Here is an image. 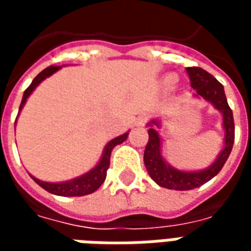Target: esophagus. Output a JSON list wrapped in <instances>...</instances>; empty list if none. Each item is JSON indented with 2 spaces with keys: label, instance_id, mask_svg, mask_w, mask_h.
<instances>
[{
  "label": "esophagus",
  "instance_id": "34e87169",
  "mask_svg": "<svg viewBox=\"0 0 251 251\" xmlns=\"http://www.w3.org/2000/svg\"><path fill=\"white\" fill-rule=\"evenodd\" d=\"M147 121H148L147 115H141V117H138V118H137L136 125L137 126H144L145 124H147Z\"/></svg>",
  "mask_w": 251,
  "mask_h": 251
}]
</instances>
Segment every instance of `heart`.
Segmentation results:
<instances>
[{
    "label": "heart",
    "instance_id": "1",
    "mask_svg": "<svg viewBox=\"0 0 251 251\" xmlns=\"http://www.w3.org/2000/svg\"><path fill=\"white\" fill-rule=\"evenodd\" d=\"M175 82H176V76H175V75H169V76L167 77V83H168V84H175Z\"/></svg>",
    "mask_w": 251,
    "mask_h": 251
}]
</instances>
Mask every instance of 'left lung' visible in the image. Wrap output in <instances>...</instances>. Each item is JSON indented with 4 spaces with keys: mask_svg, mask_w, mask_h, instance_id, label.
<instances>
[{
    "mask_svg": "<svg viewBox=\"0 0 251 251\" xmlns=\"http://www.w3.org/2000/svg\"><path fill=\"white\" fill-rule=\"evenodd\" d=\"M185 71L188 74L191 87L195 88V97H199L208 100L223 114V127H225V149L218 156L215 163L204 171L200 172H183L172 168L164 161L161 156V140L157 131L153 127H149L147 147L144 152V164L147 167L149 176L158 185L164 188L176 189V191H187V189L198 188L207 181H210L214 176L221 172L223 165L231 153L234 138H235V126L232 118V110L227 103L225 88L221 82H218L211 74L200 68V67H187ZM152 124H157L152 121Z\"/></svg>",
    "mask_w": 251,
    "mask_h": 251,
    "instance_id": "obj_1",
    "label": "left lung"
}]
</instances>
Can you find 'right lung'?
Here are the masks:
<instances>
[{"mask_svg":"<svg viewBox=\"0 0 251 251\" xmlns=\"http://www.w3.org/2000/svg\"><path fill=\"white\" fill-rule=\"evenodd\" d=\"M60 68V66H50L47 67L46 70L37 75V76L32 80V83L29 84V87L26 88L24 91V95H23V100H21V104H20L19 113L21 111V109L24 107L25 102H26V98L29 97L32 91L35 90L36 86L44 80L46 77H48L50 75H52L53 72H56L57 70ZM127 134L129 133H125L122 136L117 137L114 140L106 145L104 148L103 156L100 158V161L98 163V165L90 171L88 174L83 175L80 177H77L75 180H71V181H67V183H46V181H40L39 179H36L32 176V179L35 180L37 184L40 185L41 188H44L48 192H51L53 195H59V196H84V195H90L95 192L97 189L103 184L104 179H106V175H107V169H109L110 165V156H111V151L114 149V147L120 145L122 142L125 141L127 138Z\"/></svg>","mask_w":251,"mask_h":251,"instance_id":"1","label":"right lung"}]
</instances>
